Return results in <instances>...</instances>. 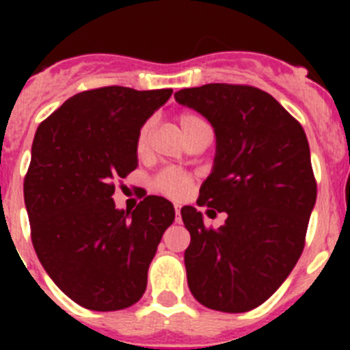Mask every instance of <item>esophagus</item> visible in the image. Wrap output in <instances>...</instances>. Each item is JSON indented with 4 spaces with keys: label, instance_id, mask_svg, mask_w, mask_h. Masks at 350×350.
<instances>
[{
    "label": "esophagus",
    "instance_id": "1",
    "mask_svg": "<svg viewBox=\"0 0 350 350\" xmlns=\"http://www.w3.org/2000/svg\"><path fill=\"white\" fill-rule=\"evenodd\" d=\"M175 221H177V222L182 221V219H180V206H178V205H175Z\"/></svg>",
    "mask_w": 350,
    "mask_h": 350
}]
</instances>
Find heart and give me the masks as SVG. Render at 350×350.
Returning a JSON list of instances; mask_svg holds the SVG:
<instances>
[{
    "mask_svg": "<svg viewBox=\"0 0 350 350\" xmlns=\"http://www.w3.org/2000/svg\"><path fill=\"white\" fill-rule=\"evenodd\" d=\"M177 120L178 126H180L182 131H184V135L187 138H193L200 131L208 129V124L205 122V119L200 113L189 112V110H184V112L178 113ZM150 133H152V119L145 120L144 124L140 126V129H138L137 140H135V147H137L138 154H144L147 150ZM152 187L157 193L166 194L170 198H182L189 191L191 177L185 172H180V170L166 168L154 177Z\"/></svg>",
    "mask_w": 350,
    "mask_h": 350,
    "instance_id": "heart-1",
    "label": "heart"
}]
</instances>
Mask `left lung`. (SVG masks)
<instances>
[{
  "label": "left lung",
  "instance_id": "1",
  "mask_svg": "<svg viewBox=\"0 0 350 350\" xmlns=\"http://www.w3.org/2000/svg\"><path fill=\"white\" fill-rule=\"evenodd\" d=\"M175 100L210 120L217 148L198 205L226 212L206 228L194 206L180 210L191 233L184 252L187 284L212 310H252L295 268L305 247L317 184L301 124L252 85L206 83L180 89Z\"/></svg>",
  "mask_w": 350,
  "mask_h": 350
}]
</instances>
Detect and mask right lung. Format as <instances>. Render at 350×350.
I'll return each mask as SVG.
<instances>
[{"mask_svg":"<svg viewBox=\"0 0 350 350\" xmlns=\"http://www.w3.org/2000/svg\"><path fill=\"white\" fill-rule=\"evenodd\" d=\"M172 89L108 85L71 96L38 126L24 177L31 240L55 286L80 307L122 310L144 296L175 208L145 196L116 208V182L138 166L137 133Z\"/></svg>","mask_w":350,"mask_h":350,"instance_id":"add662e5","label":"right lung"}]
</instances>
